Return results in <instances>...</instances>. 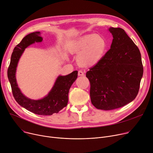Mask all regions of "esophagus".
<instances>
[{
	"mask_svg": "<svg viewBox=\"0 0 153 153\" xmlns=\"http://www.w3.org/2000/svg\"><path fill=\"white\" fill-rule=\"evenodd\" d=\"M78 76H84V75H85V74L83 73V71L79 70V71H78Z\"/></svg>",
	"mask_w": 153,
	"mask_h": 153,
	"instance_id": "34e87169",
	"label": "esophagus"
}]
</instances>
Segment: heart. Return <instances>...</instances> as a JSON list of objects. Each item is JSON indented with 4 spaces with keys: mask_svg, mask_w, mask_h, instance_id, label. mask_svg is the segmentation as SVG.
Returning a JSON list of instances; mask_svg holds the SVG:
<instances>
[{
    "mask_svg": "<svg viewBox=\"0 0 153 153\" xmlns=\"http://www.w3.org/2000/svg\"><path fill=\"white\" fill-rule=\"evenodd\" d=\"M107 48L106 39L101 35L90 34L79 38L72 45L71 52L77 54L76 62L82 67H93L101 62Z\"/></svg>",
    "mask_w": 153,
    "mask_h": 153,
    "instance_id": "1",
    "label": "heart"
}]
</instances>
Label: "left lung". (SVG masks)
I'll return each mask as SVG.
<instances>
[{"label":"left lung","instance_id":"1","mask_svg":"<svg viewBox=\"0 0 153 153\" xmlns=\"http://www.w3.org/2000/svg\"><path fill=\"white\" fill-rule=\"evenodd\" d=\"M111 49L86 76L90 82V97L98 109L112 110L123 107L137 97L143 67L135 44L120 28L111 27Z\"/></svg>","mask_w":153,"mask_h":153}]
</instances>
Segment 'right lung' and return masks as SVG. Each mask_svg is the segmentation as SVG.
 Returning a JSON list of instances; mask_svg holds the SVG:
<instances>
[{
	"instance_id": "obj_1",
	"label": "right lung",
	"mask_w": 153,
	"mask_h": 153,
	"mask_svg": "<svg viewBox=\"0 0 153 153\" xmlns=\"http://www.w3.org/2000/svg\"><path fill=\"white\" fill-rule=\"evenodd\" d=\"M40 34V32L36 31L26 35L14 48L7 75L15 100L22 107L36 114L51 115L54 113H58L67 106L69 89L77 78L78 71H74L65 76L59 75L48 95L41 100H34L26 97L20 91L16 82L15 76L16 67L25 49L32 44L42 41Z\"/></svg>"
}]
</instances>
